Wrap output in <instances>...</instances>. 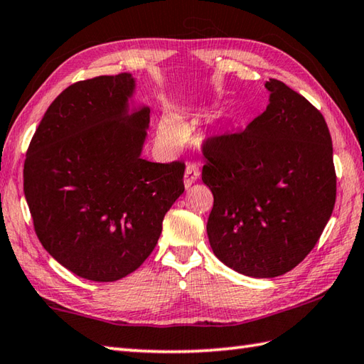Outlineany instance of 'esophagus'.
<instances>
[{"label": "esophagus", "instance_id": "esophagus-1", "mask_svg": "<svg viewBox=\"0 0 364 364\" xmlns=\"http://www.w3.org/2000/svg\"><path fill=\"white\" fill-rule=\"evenodd\" d=\"M199 177V168L193 163H188L187 168H185V177H183V183L185 187H190L191 183H195Z\"/></svg>", "mask_w": 364, "mask_h": 364}]
</instances>
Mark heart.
<instances>
[{
    "label": "heart",
    "instance_id": "b5f03b06",
    "mask_svg": "<svg viewBox=\"0 0 364 364\" xmlns=\"http://www.w3.org/2000/svg\"><path fill=\"white\" fill-rule=\"evenodd\" d=\"M159 136L168 144H176L181 138V127L173 116H163L159 122Z\"/></svg>",
    "mask_w": 364,
    "mask_h": 364
}]
</instances>
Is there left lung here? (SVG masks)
<instances>
[{
    "mask_svg": "<svg viewBox=\"0 0 364 364\" xmlns=\"http://www.w3.org/2000/svg\"><path fill=\"white\" fill-rule=\"evenodd\" d=\"M269 105L240 133L205 139L213 195L210 247L242 275L292 270L321 239L336 201L331 136L321 111L270 78Z\"/></svg>",
    "mask_w": 364,
    "mask_h": 364,
    "instance_id": "obj_1",
    "label": "left lung"
}]
</instances>
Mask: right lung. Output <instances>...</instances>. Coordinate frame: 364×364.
<instances>
[{"instance_id":"add662e5","label":"right lung","mask_w":364,"mask_h":364,"mask_svg":"<svg viewBox=\"0 0 364 364\" xmlns=\"http://www.w3.org/2000/svg\"><path fill=\"white\" fill-rule=\"evenodd\" d=\"M130 73L65 87L29 143L23 190L42 247L75 275L108 283L154 251L183 187V161L141 159L147 107L129 113Z\"/></svg>"}]
</instances>
